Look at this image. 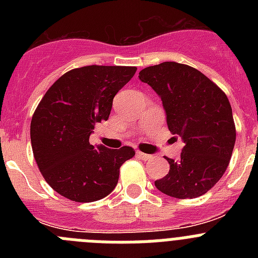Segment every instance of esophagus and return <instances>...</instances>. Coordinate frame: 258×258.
<instances>
[{
    "label": "esophagus",
    "mask_w": 258,
    "mask_h": 258,
    "mask_svg": "<svg viewBox=\"0 0 258 258\" xmlns=\"http://www.w3.org/2000/svg\"><path fill=\"white\" fill-rule=\"evenodd\" d=\"M137 156L140 157V159H142V160H149V159H151V155H147L145 154V152L141 151H137Z\"/></svg>",
    "instance_id": "1"
}]
</instances>
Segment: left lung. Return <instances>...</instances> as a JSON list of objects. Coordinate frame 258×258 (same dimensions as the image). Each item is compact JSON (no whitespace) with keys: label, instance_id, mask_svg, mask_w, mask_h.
I'll use <instances>...</instances> for the list:
<instances>
[{"label":"left lung","instance_id":"8db88e82","mask_svg":"<svg viewBox=\"0 0 258 258\" xmlns=\"http://www.w3.org/2000/svg\"><path fill=\"white\" fill-rule=\"evenodd\" d=\"M138 77L161 98L169 131L184 143L179 160L166 157L169 173L155 186L177 199L202 197L226 172L235 145L226 94L200 71L175 61L145 68Z\"/></svg>","mask_w":258,"mask_h":258}]
</instances>
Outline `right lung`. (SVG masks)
<instances>
[{
    "label": "right lung",
    "mask_w": 258,
    "mask_h": 258,
    "mask_svg": "<svg viewBox=\"0 0 258 258\" xmlns=\"http://www.w3.org/2000/svg\"><path fill=\"white\" fill-rule=\"evenodd\" d=\"M136 67L86 66L59 77L32 116L31 143L41 174L52 190L72 202L103 199L116 187L120 166L132 147H94L89 137L107 121L113 97L134 76Z\"/></svg>",
    "instance_id": "add662e5"
}]
</instances>
